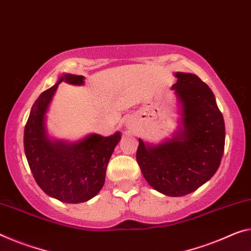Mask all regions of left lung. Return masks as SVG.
I'll return each mask as SVG.
<instances>
[{
    "instance_id": "obj_1",
    "label": "left lung",
    "mask_w": 251,
    "mask_h": 251,
    "mask_svg": "<svg viewBox=\"0 0 251 251\" xmlns=\"http://www.w3.org/2000/svg\"><path fill=\"white\" fill-rule=\"evenodd\" d=\"M173 90L182 104L178 133L158 146L139 139L137 161L146 180L168 196L198 190L218 171L225 151L226 128L211 88L199 76L176 73Z\"/></svg>"
}]
</instances>
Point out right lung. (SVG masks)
I'll return each instance as SVG.
<instances>
[{
  "label": "right lung",
  "instance_id": "add662e5",
  "mask_svg": "<svg viewBox=\"0 0 251 251\" xmlns=\"http://www.w3.org/2000/svg\"><path fill=\"white\" fill-rule=\"evenodd\" d=\"M82 85L84 76L66 74L42 92L34 102L25 128V152L37 184L46 194L65 203H82L98 194L105 180L107 164L120 132L111 137L91 134L76 144L50 141L45 115L59 84Z\"/></svg>",
  "mask_w": 251,
  "mask_h": 251
}]
</instances>
